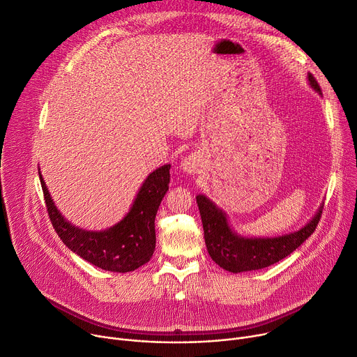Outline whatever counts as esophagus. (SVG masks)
I'll list each match as a JSON object with an SVG mask.
<instances>
[{
    "label": "esophagus",
    "instance_id": "34e87169",
    "mask_svg": "<svg viewBox=\"0 0 357 357\" xmlns=\"http://www.w3.org/2000/svg\"><path fill=\"white\" fill-rule=\"evenodd\" d=\"M200 167V157L196 155V154H191V155H187L181 160L180 162V169L183 173H187V174H193V173H197Z\"/></svg>",
    "mask_w": 357,
    "mask_h": 357
}]
</instances>
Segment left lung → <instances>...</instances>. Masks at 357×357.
Here are the masks:
<instances>
[{"label":"left lung","mask_w":357,"mask_h":357,"mask_svg":"<svg viewBox=\"0 0 357 357\" xmlns=\"http://www.w3.org/2000/svg\"><path fill=\"white\" fill-rule=\"evenodd\" d=\"M307 81L316 93L321 94L320 86L312 74H307ZM196 200L203 222L207 252L215 264L231 273L264 268L293 253L313 234L323 210V206H320L312 220L297 231L278 237H245L231 229L226 213L207 196L199 195Z\"/></svg>","instance_id":"obj_1"}]
</instances>
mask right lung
Here are the masks:
<instances>
[{
	"instance_id": "1",
	"label": "right lung",
	"mask_w": 357,
	"mask_h": 357,
	"mask_svg": "<svg viewBox=\"0 0 357 357\" xmlns=\"http://www.w3.org/2000/svg\"><path fill=\"white\" fill-rule=\"evenodd\" d=\"M170 164L147 176L128 213L113 227L84 230L71 225L54 204L43 174L40 181L54 230L67 248L89 263L107 271L127 273L150 261L155 249L154 218L170 183Z\"/></svg>"
}]
</instances>
